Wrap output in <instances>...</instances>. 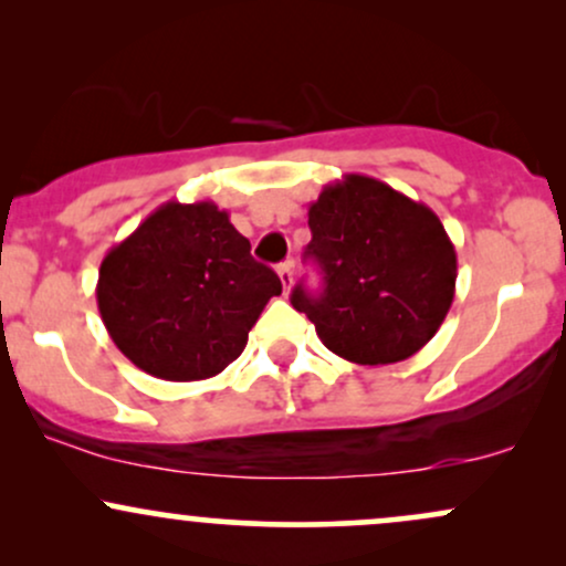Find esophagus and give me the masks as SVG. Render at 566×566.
<instances>
[{"label": "esophagus", "mask_w": 566, "mask_h": 566, "mask_svg": "<svg viewBox=\"0 0 566 566\" xmlns=\"http://www.w3.org/2000/svg\"><path fill=\"white\" fill-rule=\"evenodd\" d=\"M276 274H279V279H282V287H284V292H290V287H292V261L279 263Z\"/></svg>", "instance_id": "esophagus-1"}]
</instances>
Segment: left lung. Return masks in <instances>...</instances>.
<instances>
[{"instance_id": "left-lung-1", "label": "left lung", "mask_w": 566, "mask_h": 566, "mask_svg": "<svg viewBox=\"0 0 566 566\" xmlns=\"http://www.w3.org/2000/svg\"><path fill=\"white\" fill-rule=\"evenodd\" d=\"M324 290H292L333 354L354 365L405 361L437 335L454 297L458 255L431 207L382 180L346 175L308 207Z\"/></svg>"}]
</instances>
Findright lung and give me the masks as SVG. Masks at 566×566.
Returning a JSON list of instances; mask_svg holds the SVG:
<instances>
[{
    "mask_svg": "<svg viewBox=\"0 0 566 566\" xmlns=\"http://www.w3.org/2000/svg\"><path fill=\"white\" fill-rule=\"evenodd\" d=\"M282 282L216 201H167L114 244L97 271V311L116 348L161 380L223 373Z\"/></svg>",
    "mask_w": 566,
    "mask_h": 566,
    "instance_id": "obj_1",
    "label": "right lung"
}]
</instances>
